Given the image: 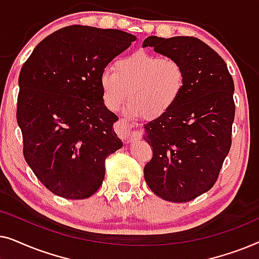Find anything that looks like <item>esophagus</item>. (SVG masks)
Wrapping results in <instances>:
<instances>
[{"mask_svg":"<svg viewBox=\"0 0 259 259\" xmlns=\"http://www.w3.org/2000/svg\"><path fill=\"white\" fill-rule=\"evenodd\" d=\"M115 131L118 133V136L123 139L125 141H130V140H137L138 134L136 131L133 130L132 123L127 121L125 119H120L115 125Z\"/></svg>","mask_w":259,"mask_h":259,"instance_id":"obj_1","label":"esophagus"}]
</instances>
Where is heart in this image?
I'll return each mask as SVG.
<instances>
[{"label":"heart","instance_id":"obj_1","mask_svg":"<svg viewBox=\"0 0 259 259\" xmlns=\"http://www.w3.org/2000/svg\"><path fill=\"white\" fill-rule=\"evenodd\" d=\"M99 83L109 111H118L128 94L127 114L155 119L178 104L186 88V73L175 59L139 51L116 60L113 69L102 70Z\"/></svg>","mask_w":259,"mask_h":259}]
</instances>
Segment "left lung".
<instances>
[{
  "label": "left lung",
  "instance_id": "left-lung-1",
  "mask_svg": "<svg viewBox=\"0 0 259 259\" xmlns=\"http://www.w3.org/2000/svg\"><path fill=\"white\" fill-rule=\"evenodd\" d=\"M143 47L182 63L186 88L175 107L144 125L153 157L144 177L153 193L185 203L214 185L231 147L235 84L224 60L199 38L148 36Z\"/></svg>",
  "mask_w": 259,
  "mask_h": 259
}]
</instances>
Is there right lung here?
Returning <instances> with one entry per match:
<instances>
[{
    "label": "right lung",
    "instance_id": "add662e5",
    "mask_svg": "<svg viewBox=\"0 0 259 259\" xmlns=\"http://www.w3.org/2000/svg\"><path fill=\"white\" fill-rule=\"evenodd\" d=\"M137 36L87 26L61 28L34 48L19 76L16 119L23 155L56 196L84 199L105 178V160L122 147L118 116L104 104L100 74Z\"/></svg>",
    "mask_w": 259,
    "mask_h": 259
}]
</instances>
